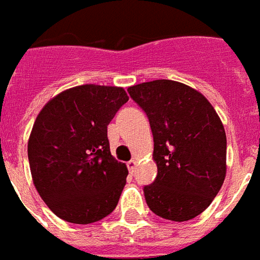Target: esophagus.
<instances>
[{
    "label": "esophagus",
    "instance_id": "34e87169",
    "mask_svg": "<svg viewBox=\"0 0 260 260\" xmlns=\"http://www.w3.org/2000/svg\"><path fill=\"white\" fill-rule=\"evenodd\" d=\"M136 166H137V162H136L134 159H132V160H128L127 162V168H128V172H130V173H133V172H134Z\"/></svg>",
    "mask_w": 260,
    "mask_h": 260
}]
</instances>
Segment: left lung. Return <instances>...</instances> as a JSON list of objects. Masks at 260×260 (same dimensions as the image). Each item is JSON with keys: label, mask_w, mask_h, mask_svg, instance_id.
I'll return each mask as SVG.
<instances>
[{"label": "left lung", "mask_w": 260, "mask_h": 260, "mask_svg": "<svg viewBox=\"0 0 260 260\" xmlns=\"http://www.w3.org/2000/svg\"><path fill=\"white\" fill-rule=\"evenodd\" d=\"M148 116L158 176L144 187L149 209L173 221L194 219L226 177L227 140L220 117L200 91L173 80L127 88Z\"/></svg>", "instance_id": "left-lung-1"}]
</instances>
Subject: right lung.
<instances>
[{
  "label": "right lung",
  "instance_id": "1",
  "mask_svg": "<svg viewBox=\"0 0 260 260\" xmlns=\"http://www.w3.org/2000/svg\"><path fill=\"white\" fill-rule=\"evenodd\" d=\"M127 101L122 87L83 84L51 98L36 117L27 143L30 172L60 219L88 224L116 208L128 170L112 156L108 124Z\"/></svg>",
  "mask_w": 260,
  "mask_h": 260
}]
</instances>
